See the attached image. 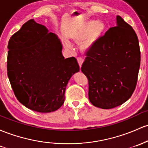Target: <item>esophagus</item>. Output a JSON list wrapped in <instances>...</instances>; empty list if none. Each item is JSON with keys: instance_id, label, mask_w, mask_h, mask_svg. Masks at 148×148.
<instances>
[{"instance_id": "esophagus-1", "label": "esophagus", "mask_w": 148, "mask_h": 148, "mask_svg": "<svg viewBox=\"0 0 148 148\" xmlns=\"http://www.w3.org/2000/svg\"><path fill=\"white\" fill-rule=\"evenodd\" d=\"M77 61H78V63H79V66H80V67L82 66L83 62H84V59L82 58V57H79V58H77Z\"/></svg>"}]
</instances>
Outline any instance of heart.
<instances>
[{
    "mask_svg": "<svg viewBox=\"0 0 148 148\" xmlns=\"http://www.w3.org/2000/svg\"><path fill=\"white\" fill-rule=\"evenodd\" d=\"M105 29V24L103 22L90 20L83 24L74 33L73 37L79 42L84 40L82 43V48L84 50H88L95 45L97 40L103 34ZM65 45L69 49H73V46L70 42L66 41Z\"/></svg>",
    "mask_w": 148,
    "mask_h": 148,
    "instance_id": "obj_1",
    "label": "heart"
}]
</instances>
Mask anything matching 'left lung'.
I'll return each instance as SVG.
<instances>
[{"mask_svg":"<svg viewBox=\"0 0 148 148\" xmlns=\"http://www.w3.org/2000/svg\"><path fill=\"white\" fill-rule=\"evenodd\" d=\"M140 64L137 35L116 16V27L98 38L81 68L88 80L90 103L97 108L112 109L127 101L136 88Z\"/></svg>","mask_w":148,"mask_h":148,"instance_id":"1","label":"left lung"}]
</instances>
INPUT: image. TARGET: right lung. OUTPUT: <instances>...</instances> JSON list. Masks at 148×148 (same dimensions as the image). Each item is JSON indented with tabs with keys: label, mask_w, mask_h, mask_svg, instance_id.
<instances>
[{
	"label": "right lung",
	"mask_w": 148,
	"mask_h": 148,
	"mask_svg": "<svg viewBox=\"0 0 148 148\" xmlns=\"http://www.w3.org/2000/svg\"><path fill=\"white\" fill-rule=\"evenodd\" d=\"M8 48V76L19 103L38 112L58 110L79 65L74 57L64 59L58 36L32 19L11 36Z\"/></svg>",
	"instance_id": "obj_1"
}]
</instances>
